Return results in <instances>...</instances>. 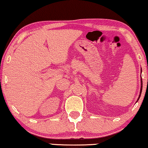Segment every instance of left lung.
I'll list each match as a JSON object with an SVG mask.
<instances>
[{
  "label": "left lung",
  "mask_w": 148,
  "mask_h": 148,
  "mask_svg": "<svg viewBox=\"0 0 148 148\" xmlns=\"http://www.w3.org/2000/svg\"><path fill=\"white\" fill-rule=\"evenodd\" d=\"M141 90H140V95H139V98H138V100H137V101L139 100V98H140V96H141V91H142V87H143V82H142V78L141 79ZM137 101H136V102H137Z\"/></svg>",
  "instance_id": "obj_1"
}]
</instances>
